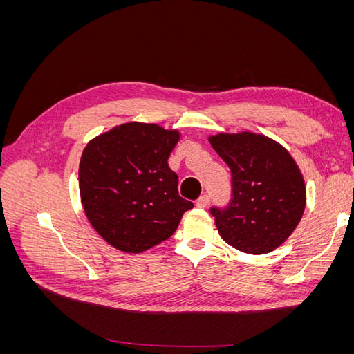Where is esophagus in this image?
<instances>
[{
  "mask_svg": "<svg viewBox=\"0 0 354 354\" xmlns=\"http://www.w3.org/2000/svg\"><path fill=\"white\" fill-rule=\"evenodd\" d=\"M208 203H209V196H208V195H203V196H201V198L196 201V207H198V208H207Z\"/></svg>",
  "mask_w": 354,
  "mask_h": 354,
  "instance_id": "1",
  "label": "esophagus"
}]
</instances>
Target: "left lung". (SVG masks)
I'll return each mask as SVG.
<instances>
[{
  "mask_svg": "<svg viewBox=\"0 0 354 354\" xmlns=\"http://www.w3.org/2000/svg\"><path fill=\"white\" fill-rule=\"evenodd\" d=\"M208 142L232 171L233 199L229 208H212L220 236L246 254H267L281 246L306 208V185L299 167L273 138L242 133H218Z\"/></svg>",
  "mask_w": 354,
  "mask_h": 354,
  "instance_id": "left-lung-1",
  "label": "left lung"
}]
</instances>
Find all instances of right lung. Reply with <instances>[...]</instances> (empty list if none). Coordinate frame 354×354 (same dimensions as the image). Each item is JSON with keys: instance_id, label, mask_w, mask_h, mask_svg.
<instances>
[{"instance_id": "1", "label": "right lung", "mask_w": 354, "mask_h": 354, "mask_svg": "<svg viewBox=\"0 0 354 354\" xmlns=\"http://www.w3.org/2000/svg\"><path fill=\"white\" fill-rule=\"evenodd\" d=\"M180 131L158 124L125 122L95 136L84 147L78 178L93 229L128 254L167 241L194 203L178 195L168 158Z\"/></svg>"}]
</instances>
